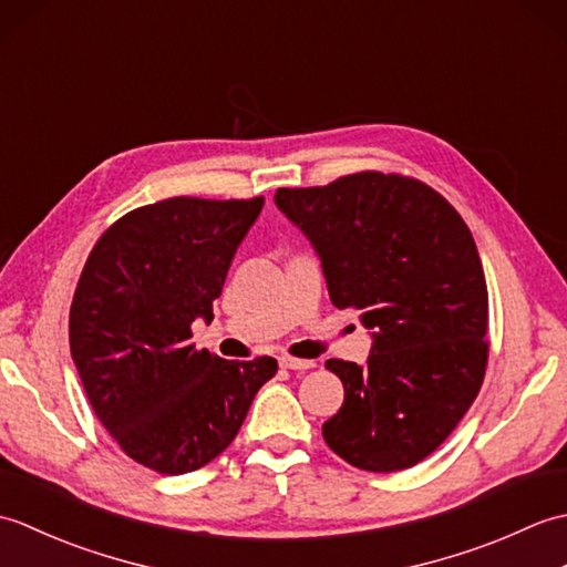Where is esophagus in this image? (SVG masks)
<instances>
[{
    "label": "esophagus",
    "instance_id": "1",
    "mask_svg": "<svg viewBox=\"0 0 567 567\" xmlns=\"http://www.w3.org/2000/svg\"><path fill=\"white\" fill-rule=\"evenodd\" d=\"M315 365H317L315 360H299V358H290V355L280 358V368H285V370H311Z\"/></svg>",
    "mask_w": 567,
    "mask_h": 567
}]
</instances>
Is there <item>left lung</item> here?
I'll use <instances>...</instances> for the list:
<instances>
[{
  "instance_id": "obj_1",
  "label": "left lung",
  "mask_w": 567,
  "mask_h": 567,
  "mask_svg": "<svg viewBox=\"0 0 567 567\" xmlns=\"http://www.w3.org/2000/svg\"><path fill=\"white\" fill-rule=\"evenodd\" d=\"M321 260L333 307L360 309L365 365L327 360L343 406L321 433L346 463L394 473L424 461L473 404L487 365V285L473 234L436 189L358 173L277 189Z\"/></svg>"
}]
</instances>
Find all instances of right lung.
Segmentation results:
<instances>
[{
	"label": "right lung",
	"instance_id": "right-lung-1",
	"mask_svg": "<svg viewBox=\"0 0 567 567\" xmlns=\"http://www.w3.org/2000/svg\"><path fill=\"white\" fill-rule=\"evenodd\" d=\"M256 199L173 197L122 216L92 248L70 307V353L102 426L163 475L228 449L252 396L277 372L195 351L192 321L214 299L262 209Z\"/></svg>",
	"mask_w": 567,
	"mask_h": 567
}]
</instances>
